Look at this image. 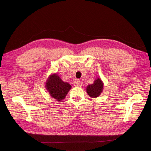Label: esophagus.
<instances>
[{
	"label": "esophagus",
	"mask_w": 151,
	"mask_h": 151,
	"mask_svg": "<svg viewBox=\"0 0 151 151\" xmlns=\"http://www.w3.org/2000/svg\"><path fill=\"white\" fill-rule=\"evenodd\" d=\"M83 85V83L81 81H80V80H76L74 83V86H76V87H81Z\"/></svg>",
	"instance_id": "34e87169"
}]
</instances>
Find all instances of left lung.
Segmentation results:
<instances>
[{
  "label": "left lung",
  "instance_id": "1",
  "mask_svg": "<svg viewBox=\"0 0 151 151\" xmlns=\"http://www.w3.org/2000/svg\"><path fill=\"white\" fill-rule=\"evenodd\" d=\"M103 89H104V83L100 78H97L93 84L87 86L86 92L91 98L95 99L100 96L103 92Z\"/></svg>",
  "mask_w": 151,
  "mask_h": 151
}]
</instances>
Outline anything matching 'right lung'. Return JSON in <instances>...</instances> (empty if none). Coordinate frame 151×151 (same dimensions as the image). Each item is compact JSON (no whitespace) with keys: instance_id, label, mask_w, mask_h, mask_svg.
<instances>
[{"instance_id":"1","label":"right lung","mask_w":151,"mask_h":151,"mask_svg":"<svg viewBox=\"0 0 151 151\" xmlns=\"http://www.w3.org/2000/svg\"><path fill=\"white\" fill-rule=\"evenodd\" d=\"M45 87L51 97L58 101L64 99L71 88V86L67 82H63L57 73L50 75L46 81Z\"/></svg>"}]
</instances>
